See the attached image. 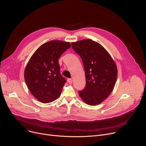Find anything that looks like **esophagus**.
I'll use <instances>...</instances> for the list:
<instances>
[{
	"mask_svg": "<svg viewBox=\"0 0 146 146\" xmlns=\"http://www.w3.org/2000/svg\"><path fill=\"white\" fill-rule=\"evenodd\" d=\"M67 82H68V83L70 84L72 83V80L71 79H67Z\"/></svg>",
	"mask_w": 146,
	"mask_h": 146,
	"instance_id": "34e87169",
	"label": "esophagus"
}]
</instances>
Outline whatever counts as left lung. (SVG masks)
I'll return each instance as SVG.
<instances>
[{"label":"left lung","instance_id":"8db88e82","mask_svg":"<svg viewBox=\"0 0 146 146\" xmlns=\"http://www.w3.org/2000/svg\"><path fill=\"white\" fill-rule=\"evenodd\" d=\"M80 56L85 70L86 86L79 94L90 106L101 104L112 92L117 77L116 63L100 43L85 39L71 43Z\"/></svg>","mask_w":146,"mask_h":146}]
</instances>
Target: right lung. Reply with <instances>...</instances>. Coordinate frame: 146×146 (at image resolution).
<instances>
[{
    "label": "right lung",
    "mask_w": 146,
    "mask_h": 146,
    "mask_svg": "<svg viewBox=\"0 0 146 146\" xmlns=\"http://www.w3.org/2000/svg\"><path fill=\"white\" fill-rule=\"evenodd\" d=\"M70 47L69 42H46L37 49L27 63L25 82L31 94L42 103L52 102L60 96L66 79L60 74L58 60Z\"/></svg>",
    "instance_id": "obj_1"
}]
</instances>
